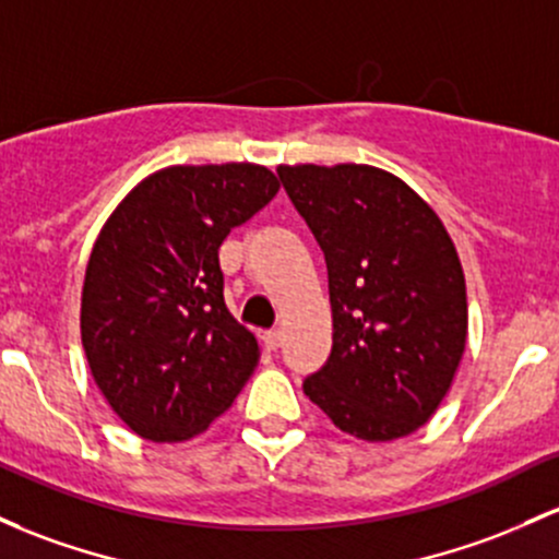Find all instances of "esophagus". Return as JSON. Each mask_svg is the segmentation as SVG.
<instances>
[{
	"label": "esophagus",
	"instance_id": "esophagus-1",
	"mask_svg": "<svg viewBox=\"0 0 559 559\" xmlns=\"http://www.w3.org/2000/svg\"><path fill=\"white\" fill-rule=\"evenodd\" d=\"M281 336H284V334H281V331H275V329L262 334V342H265V347L270 349V353H275V349L281 347Z\"/></svg>",
	"mask_w": 559,
	"mask_h": 559
}]
</instances>
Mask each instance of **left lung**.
I'll return each mask as SVG.
<instances>
[{"label":"left lung","mask_w":559,"mask_h":559,"mask_svg":"<svg viewBox=\"0 0 559 559\" xmlns=\"http://www.w3.org/2000/svg\"><path fill=\"white\" fill-rule=\"evenodd\" d=\"M329 267L334 345L305 395L369 443L427 425L467 347V286L449 230L401 177L369 164H281Z\"/></svg>","instance_id":"obj_1"}]
</instances>
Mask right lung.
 <instances>
[{
  "label": "right lung",
  "instance_id": "1",
  "mask_svg": "<svg viewBox=\"0 0 559 559\" xmlns=\"http://www.w3.org/2000/svg\"><path fill=\"white\" fill-rule=\"evenodd\" d=\"M249 162L158 169L110 212L82 289V345L108 406L140 438L204 432L260 364L223 297L219 243L278 193Z\"/></svg>",
  "mask_w": 559,
  "mask_h": 559
}]
</instances>
